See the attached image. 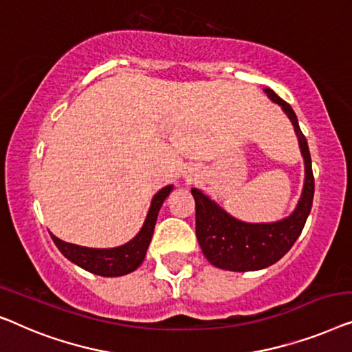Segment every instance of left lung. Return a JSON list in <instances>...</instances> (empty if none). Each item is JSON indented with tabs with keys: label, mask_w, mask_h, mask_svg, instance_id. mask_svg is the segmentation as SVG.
Here are the masks:
<instances>
[{
	"label": "left lung",
	"mask_w": 352,
	"mask_h": 352,
	"mask_svg": "<svg viewBox=\"0 0 352 352\" xmlns=\"http://www.w3.org/2000/svg\"><path fill=\"white\" fill-rule=\"evenodd\" d=\"M266 94L290 118L298 135L301 155L305 157V188L294 214L276 223H244L228 215L197 188L191 190L196 202V236L202 254L217 268L237 271V273L263 270L280 260L298 239L313 207L314 175L308 142L289 103L282 100L271 89H266Z\"/></svg>",
	"instance_id": "1"
}]
</instances>
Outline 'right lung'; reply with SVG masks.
Listing matches in <instances>:
<instances>
[{"label": "right lung", "mask_w": 352, "mask_h": 352, "mask_svg": "<svg viewBox=\"0 0 352 352\" xmlns=\"http://www.w3.org/2000/svg\"><path fill=\"white\" fill-rule=\"evenodd\" d=\"M172 191V185L162 188L157 195L153 197L150 212H148L145 223L140 232L133 237L127 244L116 247V249H87V247L68 244L51 234L54 244L57 249L67 256L73 263L81 266L82 270L89 273L105 276V277H116L124 276L135 271L142 265L143 258L146 255V249L150 245L153 230H155L157 212H160L162 202L169 192Z\"/></svg>", "instance_id": "right-lung-1"}]
</instances>
